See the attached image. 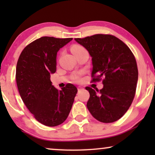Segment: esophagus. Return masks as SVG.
I'll return each mask as SVG.
<instances>
[{
  "label": "esophagus",
  "instance_id": "esophagus-1",
  "mask_svg": "<svg viewBox=\"0 0 155 155\" xmlns=\"http://www.w3.org/2000/svg\"><path fill=\"white\" fill-rule=\"evenodd\" d=\"M82 89H83V88H82V87H78V91H80V90H82Z\"/></svg>",
  "mask_w": 155,
  "mask_h": 155
}]
</instances>
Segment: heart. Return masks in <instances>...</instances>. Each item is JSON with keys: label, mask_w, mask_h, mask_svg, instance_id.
Wrapping results in <instances>:
<instances>
[{"label": "heart", "mask_w": 155, "mask_h": 155, "mask_svg": "<svg viewBox=\"0 0 155 155\" xmlns=\"http://www.w3.org/2000/svg\"><path fill=\"white\" fill-rule=\"evenodd\" d=\"M82 50H84V48L82 47V46H80V45H73L71 47V51L72 54H73V55L75 54H76V53H78V52L81 51H82ZM75 79L77 80H79V78L76 77Z\"/></svg>", "instance_id": "1"}]
</instances>
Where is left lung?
Returning <instances> with one entry per match:
<instances>
[{
    "label": "left lung",
    "instance_id": "1",
    "mask_svg": "<svg viewBox=\"0 0 155 155\" xmlns=\"http://www.w3.org/2000/svg\"><path fill=\"white\" fill-rule=\"evenodd\" d=\"M76 41L92 57L93 80L103 78V88L90 92L87 107L93 117L102 123H113L128 111L135 97L138 79L136 61L130 48L118 38L95 35Z\"/></svg>",
    "mask_w": 155,
    "mask_h": 155
}]
</instances>
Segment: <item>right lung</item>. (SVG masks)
Returning <instances> with one entry per match:
<instances>
[{
	"instance_id": "right-lung-1",
	"label": "right lung",
	"mask_w": 155,
	"mask_h": 155,
	"mask_svg": "<svg viewBox=\"0 0 155 155\" xmlns=\"http://www.w3.org/2000/svg\"><path fill=\"white\" fill-rule=\"evenodd\" d=\"M73 38H39L27 45L21 53L16 66L19 93L29 111L46 126H58L66 120L78 89L68 84L61 90L51 81L56 71L57 53Z\"/></svg>"
}]
</instances>
